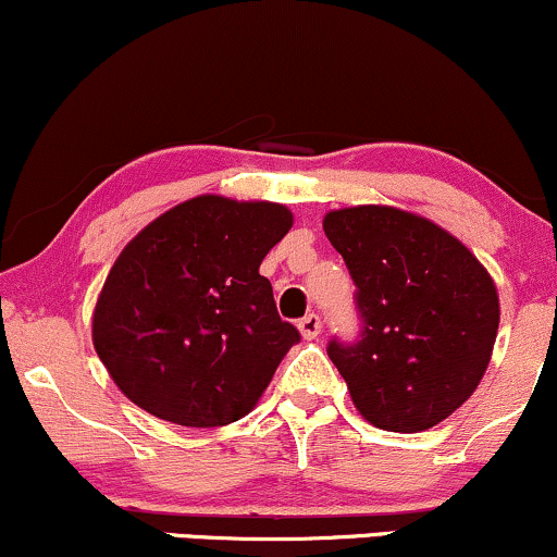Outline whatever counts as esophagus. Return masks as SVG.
<instances>
[{
	"label": "esophagus",
	"mask_w": 557,
	"mask_h": 557,
	"mask_svg": "<svg viewBox=\"0 0 557 557\" xmlns=\"http://www.w3.org/2000/svg\"><path fill=\"white\" fill-rule=\"evenodd\" d=\"M298 330L306 339H317L321 334V317H319V313H306V317L298 321Z\"/></svg>",
	"instance_id": "obj_1"
}]
</instances>
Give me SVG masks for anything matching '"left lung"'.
<instances>
[{
  "label": "left lung",
  "mask_w": 557,
  "mask_h": 557,
  "mask_svg": "<svg viewBox=\"0 0 557 557\" xmlns=\"http://www.w3.org/2000/svg\"><path fill=\"white\" fill-rule=\"evenodd\" d=\"M355 283L360 334L330 339L360 414L381 431L438 425L478 388L498 334V293L461 240L431 220L363 205L324 218Z\"/></svg>",
  "instance_id": "8db88e82"
}]
</instances>
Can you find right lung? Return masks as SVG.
Instances as JSON below:
<instances>
[{
    "instance_id": "right-lung-1",
    "label": "right lung",
    "mask_w": 557,
    "mask_h": 557,
    "mask_svg": "<svg viewBox=\"0 0 557 557\" xmlns=\"http://www.w3.org/2000/svg\"><path fill=\"white\" fill-rule=\"evenodd\" d=\"M290 225L283 205L207 194L126 244L100 290L92 345L134 405L189 428L251 412L300 343L259 274Z\"/></svg>"
}]
</instances>
